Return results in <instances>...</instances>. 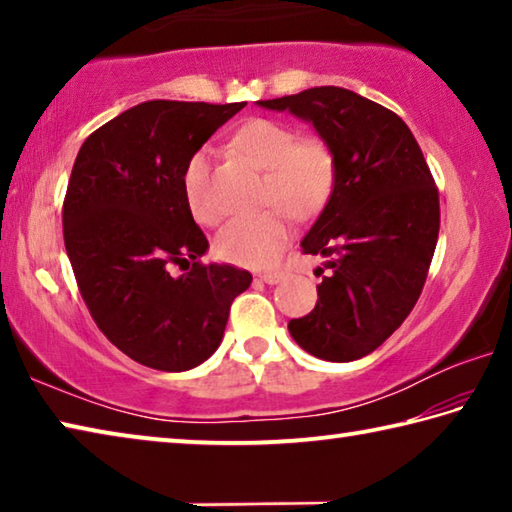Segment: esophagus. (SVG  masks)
Masks as SVG:
<instances>
[{
  "instance_id": "esophagus-1",
  "label": "esophagus",
  "mask_w": 512,
  "mask_h": 512,
  "mask_svg": "<svg viewBox=\"0 0 512 512\" xmlns=\"http://www.w3.org/2000/svg\"><path fill=\"white\" fill-rule=\"evenodd\" d=\"M259 280H264L266 284H277L284 280L282 271H268V273H259Z\"/></svg>"
}]
</instances>
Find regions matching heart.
<instances>
[{"label": "heart", "mask_w": 512, "mask_h": 512, "mask_svg": "<svg viewBox=\"0 0 512 512\" xmlns=\"http://www.w3.org/2000/svg\"><path fill=\"white\" fill-rule=\"evenodd\" d=\"M232 144L266 171V201L277 203L293 219L318 214L334 192L336 155L320 137L298 140L296 131L282 121L253 119L239 128ZM210 162V149L196 151L183 176L187 205L201 223H216L221 216L210 194ZM289 237L287 216L268 210L232 219L216 237V250L225 262L264 268L277 262Z\"/></svg>", "instance_id": "heart-1"}]
</instances>
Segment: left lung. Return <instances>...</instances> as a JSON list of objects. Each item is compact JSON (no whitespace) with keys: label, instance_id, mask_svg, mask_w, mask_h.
Listing matches in <instances>:
<instances>
[{"label":"left lung","instance_id":"obj_1","mask_svg":"<svg viewBox=\"0 0 512 512\" xmlns=\"http://www.w3.org/2000/svg\"><path fill=\"white\" fill-rule=\"evenodd\" d=\"M257 106L289 110L334 149V192L300 241L327 257L329 275L289 332L318 359L357 361L404 323L427 280L440 228L427 160L395 112L352 90L323 85Z\"/></svg>","mask_w":512,"mask_h":512}]
</instances>
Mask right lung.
<instances>
[{"label":"right lung","mask_w":512,"mask_h":512,"mask_svg":"<svg viewBox=\"0 0 512 512\" xmlns=\"http://www.w3.org/2000/svg\"><path fill=\"white\" fill-rule=\"evenodd\" d=\"M246 101H144L83 142L63 205V235L94 323L133 361L164 372L201 366L221 345L230 305L253 275L201 264L207 239L189 210L192 155ZM192 258L173 278L166 266Z\"/></svg>","instance_id":"add662e5"}]
</instances>
